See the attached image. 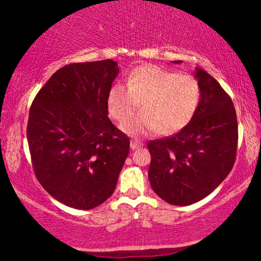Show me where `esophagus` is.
I'll return each mask as SVG.
<instances>
[{
	"label": "esophagus",
	"instance_id": "34e87169",
	"mask_svg": "<svg viewBox=\"0 0 261 261\" xmlns=\"http://www.w3.org/2000/svg\"><path fill=\"white\" fill-rule=\"evenodd\" d=\"M141 146H142V143L141 142H139V141H131L130 142V147H131V149H137V148H140Z\"/></svg>",
	"mask_w": 261,
	"mask_h": 261
}]
</instances>
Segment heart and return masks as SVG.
<instances>
[{
	"instance_id": "obj_1",
	"label": "heart",
	"mask_w": 261,
	"mask_h": 261,
	"mask_svg": "<svg viewBox=\"0 0 261 261\" xmlns=\"http://www.w3.org/2000/svg\"><path fill=\"white\" fill-rule=\"evenodd\" d=\"M140 101L143 112L129 121ZM200 103L201 86L195 77L154 65L137 66L127 76V86L115 83L107 98L110 116L118 122L128 120L121 130L131 136L155 130L161 135L179 133L195 118Z\"/></svg>"
}]
</instances>
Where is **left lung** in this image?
<instances>
[{
    "label": "left lung",
    "instance_id": "obj_1",
    "mask_svg": "<svg viewBox=\"0 0 261 261\" xmlns=\"http://www.w3.org/2000/svg\"><path fill=\"white\" fill-rule=\"evenodd\" d=\"M201 103L195 118L173 136L148 141V179L164 201L188 206L200 201L233 168L238 146V121L233 101L220 83L201 68Z\"/></svg>",
    "mask_w": 261,
    "mask_h": 261
}]
</instances>
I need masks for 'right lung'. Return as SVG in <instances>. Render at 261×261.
Returning a JSON list of instances; mask_svg holds the SVG:
<instances>
[{
	"instance_id": "right-lung-1",
	"label": "right lung",
	"mask_w": 261,
	"mask_h": 261,
	"mask_svg": "<svg viewBox=\"0 0 261 261\" xmlns=\"http://www.w3.org/2000/svg\"><path fill=\"white\" fill-rule=\"evenodd\" d=\"M118 62L66 65L33 100L27 139L35 176L54 199L91 210L112 196L130 140L108 118Z\"/></svg>"
}]
</instances>
